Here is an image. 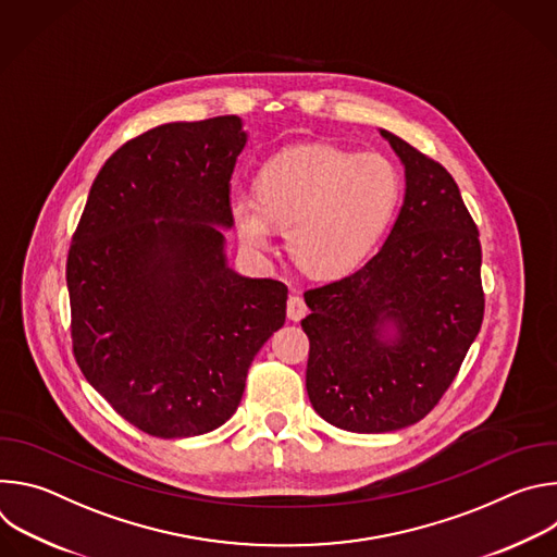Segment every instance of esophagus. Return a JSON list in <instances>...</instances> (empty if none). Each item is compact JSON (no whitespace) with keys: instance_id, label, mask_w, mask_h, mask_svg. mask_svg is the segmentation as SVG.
<instances>
[{"instance_id":"1","label":"esophagus","mask_w":557,"mask_h":557,"mask_svg":"<svg viewBox=\"0 0 557 557\" xmlns=\"http://www.w3.org/2000/svg\"><path fill=\"white\" fill-rule=\"evenodd\" d=\"M286 312H288V320L299 322L301 317L308 312L304 297H301V295H290L288 301H286Z\"/></svg>"}]
</instances>
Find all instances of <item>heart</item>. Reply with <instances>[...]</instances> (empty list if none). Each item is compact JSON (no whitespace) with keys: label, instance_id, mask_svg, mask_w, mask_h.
<instances>
[{"label":"heart","instance_id":"obj_1","mask_svg":"<svg viewBox=\"0 0 557 557\" xmlns=\"http://www.w3.org/2000/svg\"><path fill=\"white\" fill-rule=\"evenodd\" d=\"M399 200L401 176L385 156L297 145L260 168L256 196L231 198V218L251 251H269L280 226L304 271L333 277L370 256Z\"/></svg>","mask_w":557,"mask_h":557}]
</instances>
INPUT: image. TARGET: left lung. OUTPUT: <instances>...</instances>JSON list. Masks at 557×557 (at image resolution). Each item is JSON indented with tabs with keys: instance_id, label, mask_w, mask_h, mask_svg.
<instances>
[{
	"instance_id": "1",
	"label": "left lung",
	"mask_w": 557,
	"mask_h": 557,
	"mask_svg": "<svg viewBox=\"0 0 557 557\" xmlns=\"http://www.w3.org/2000/svg\"><path fill=\"white\" fill-rule=\"evenodd\" d=\"M406 168L383 247L355 273L304 293L308 399L335 428L379 434L419 423L483 324L481 240L449 172L379 129Z\"/></svg>"
}]
</instances>
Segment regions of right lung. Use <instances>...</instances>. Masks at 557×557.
Masks as SVG:
<instances>
[{
    "label": "right lung",
    "instance_id": "right-lung-1",
    "mask_svg": "<svg viewBox=\"0 0 557 557\" xmlns=\"http://www.w3.org/2000/svg\"><path fill=\"white\" fill-rule=\"evenodd\" d=\"M240 116L158 125L92 183L65 280L72 350L90 385L158 438L207 434L240 406L253 357L284 326L288 288L226 264Z\"/></svg>",
    "mask_w": 557,
    "mask_h": 557
}]
</instances>
